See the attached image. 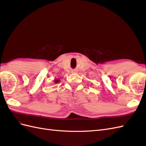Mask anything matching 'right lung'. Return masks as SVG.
Segmentation results:
<instances>
[{"label": "right lung", "mask_w": 146, "mask_h": 146, "mask_svg": "<svg viewBox=\"0 0 146 146\" xmlns=\"http://www.w3.org/2000/svg\"><path fill=\"white\" fill-rule=\"evenodd\" d=\"M55 82V83H58L59 82V80H56Z\"/></svg>", "instance_id": "right-lung-1"}]
</instances>
